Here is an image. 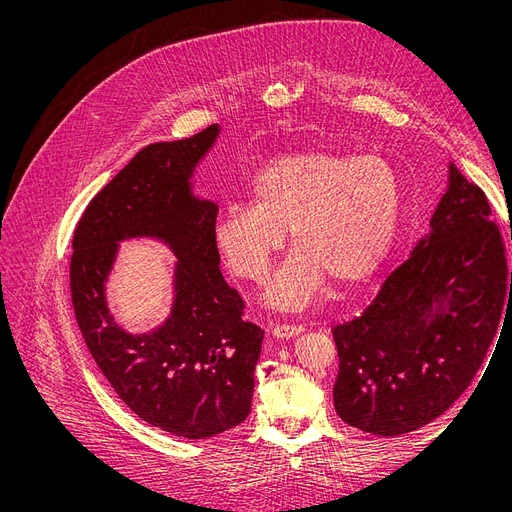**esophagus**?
Masks as SVG:
<instances>
[{
  "label": "esophagus",
  "mask_w": 512,
  "mask_h": 512,
  "mask_svg": "<svg viewBox=\"0 0 512 512\" xmlns=\"http://www.w3.org/2000/svg\"><path fill=\"white\" fill-rule=\"evenodd\" d=\"M304 333L302 324H275L273 327V337L277 339H292Z\"/></svg>",
  "instance_id": "obj_1"
}]
</instances>
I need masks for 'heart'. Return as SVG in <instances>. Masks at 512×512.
I'll use <instances>...</instances> for the list:
<instances>
[{
  "label": "heart",
  "instance_id": "obj_1",
  "mask_svg": "<svg viewBox=\"0 0 512 512\" xmlns=\"http://www.w3.org/2000/svg\"><path fill=\"white\" fill-rule=\"evenodd\" d=\"M253 202H226L212 222V241L243 280H267L290 241L296 253L273 277L267 306L308 308L327 277L353 286L388 257L402 210L394 165L376 153L310 149L263 165L251 185Z\"/></svg>",
  "mask_w": 512,
  "mask_h": 512
}]
</instances>
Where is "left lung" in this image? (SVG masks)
Returning a JSON list of instances; mask_svg holds the SVG:
<instances>
[{
    "label": "left lung",
    "mask_w": 512,
    "mask_h": 512,
    "mask_svg": "<svg viewBox=\"0 0 512 512\" xmlns=\"http://www.w3.org/2000/svg\"><path fill=\"white\" fill-rule=\"evenodd\" d=\"M431 230L361 316L333 331L337 414L371 435L429 425L466 390L512 294L500 230L478 185L449 163Z\"/></svg>",
    "instance_id": "obj_1"
}]
</instances>
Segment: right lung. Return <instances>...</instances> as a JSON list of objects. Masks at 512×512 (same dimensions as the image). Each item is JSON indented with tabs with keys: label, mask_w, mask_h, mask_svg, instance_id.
Returning <instances> with one entry per match:
<instances>
[{
	"label": "right lung",
	"mask_w": 512,
	"mask_h": 512,
	"mask_svg": "<svg viewBox=\"0 0 512 512\" xmlns=\"http://www.w3.org/2000/svg\"><path fill=\"white\" fill-rule=\"evenodd\" d=\"M220 126L155 143L89 202L71 257V298L85 345L124 404L183 439H206L251 412L263 331L245 322L243 300L222 277L212 241L218 206L194 194V175ZM128 238H155L176 255L174 302L163 325L128 334L105 286Z\"/></svg>",
	"instance_id": "obj_1"
}]
</instances>
